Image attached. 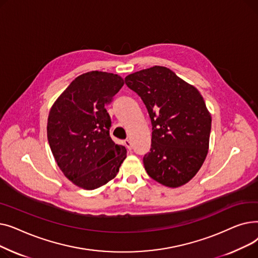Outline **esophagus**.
<instances>
[{"label": "esophagus", "instance_id": "34e87169", "mask_svg": "<svg viewBox=\"0 0 258 258\" xmlns=\"http://www.w3.org/2000/svg\"><path fill=\"white\" fill-rule=\"evenodd\" d=\"M123 144H124V146L127 148V150H132V142H131V140H128V139L124 140V141H123Z\"/></svg>", "mask_w": 258, "mask_h": 258}]
</instances>
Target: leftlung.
<instances>
[{"instance_id":"left-lung-1","label":"left lung","mask_w":258,"mask_h":258,"mask_svg":"<svg viewBox=\"0 0 258 258\" xmlns=\"http://www.w3.org/2000/svg\"><path fill=\"white\" fill-rule=\"evenodd\" d=\"M124 81L141 97L152 121V147L143 157L147 174L171 188L186 184L209 148L211 116L202 95L160 66L130 74Z\"/></svg>"}]
</instances>
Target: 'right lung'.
I'll use <instances>...</instances> for the list:
<instances>
[{"instance_id":"1","label":"right lung","mask_w":258,"mask_h":258,"mask_svg":"<svg viewBox=\"0 0 258 258\" xmlns=\"http://www.w3.org/2000/svg\"><path fill=\"white\" fill-rule=\"evenodd\" d=\"M117 74L92 71L79 75L52 105L47 124L51 152L73 184L93 190L116 177L126 158L124 146L110 137L105 105L123 87Z\"/></svg>"}]
</instances>
